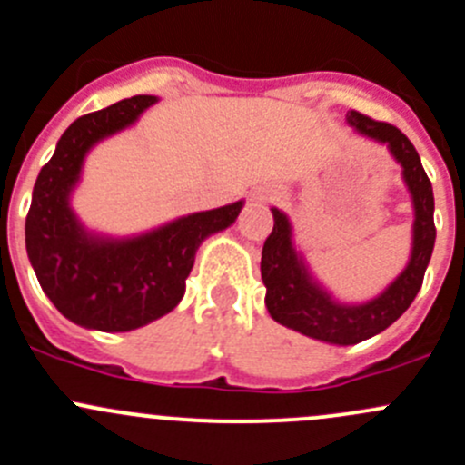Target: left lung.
Wrapping results in <instances>:
<instances>
[{"label":"left lung","mask_w":465,"mask_h":465,"mask_svg":"<svg viewBox=\"0 0 465 465\" xmlns=\"http://www.w3.org/2000/svg\"><path fill=\"white\" fill-rule=\"evenodd\" d=\"M349 125L360 134L384 143L402 166V180L414 204L411 256L405 270L382 294L364 303H340L317 283L302 254L294 250L292 227L283 211L272 209L274 227L262 245L261 276L265 283V306L272 320L328 344H358L391 326L419 294L434 250V193L419 153L410 139L391 124L369 119L351 110Z\"/></svg>","instance_id":"8db88e82"}]
</instances>
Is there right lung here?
Instances as JSON below:
<instances>
[{
  "label": "right lung",
  "instance_id": "right-lung-1",
  "mask_svg": "<svg viewBox=\"0 0 465 465\" xmlns=\"http://www.w3.org/2000/svg\"><path fill=\"white\" fill-rule=\"evenodd\" d=\"M157 96H133L74 121L42 166L26 215V254L55 308L78 326L125 332L159 320L182 302L195 252L223 232L242 200L184 215L134 238L89 233L69 206L85 154L128 128Z\"/></svg>",
  "mask_w": 465,
  "mask_h": 465
}]
</instances>
